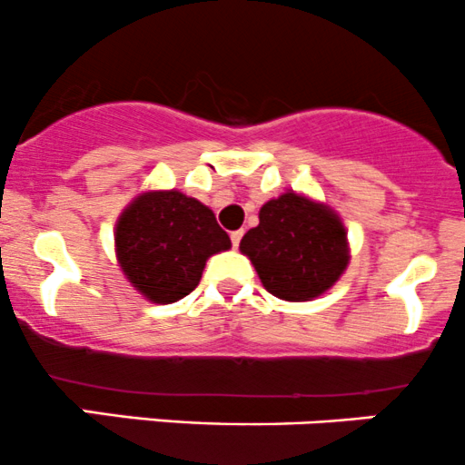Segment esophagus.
Returning a JSON list of instances; mask_svg holds the SVG:
<instances>
[{
  "label": "esophagus",
  "instance_id": "1",
  "mask_svg": "<svg viewBox=\"0 0 465 465\" xmlns=\"http://www.w3.org/2000/svg\"><path fill=\"white\" fill-rule=\"evenodd\" d=\"M242 237H243V231H232V232H231V242H232L234 248L239 246V242H242Z\"/></svg>",
  "mask_w": 465,
  "mask_h": 465
}]
</instances>
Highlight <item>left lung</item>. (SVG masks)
I'll use <instances>...</instances> for the list:
<instances>
[{
  "mask_svg": "<svg viewBox=\"0 0 465 465\" xmlns=\"http://www.w3.org/2000/svg\"><path fill=\"white\" fill-rule=\"evenodd\" d=\"M239 251L252 262L263 288L286 302H311L334 286L348 262V234L326 203L283 193L259 211V226Z\"/></svg>",
  "mask_w": 465,
  "mask_h": 465,
  "instance_id": "left-lung-1",
  "label": "left lung"
}]
</instances>
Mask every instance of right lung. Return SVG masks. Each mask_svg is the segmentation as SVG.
Wrapping results in <instances>:
<instances>
[{
	"label": "right lung",
	"mask_w": 465,
	"mask_h": 465,
	"mask_svg": "<svg viewBox=\"0 0 465 465\" xmlns=\"http://www.w3.org/2000/svg\"><path fill=\"white\" fill-rule=\"evenodd\" d=\"M228 248L231 237L211 208L179 191L142 193L114 226L122 272L153 303H173L191 294L208 257Z\"/></svg>",
	"instance_id": "obj_1"
}]
</instances>
